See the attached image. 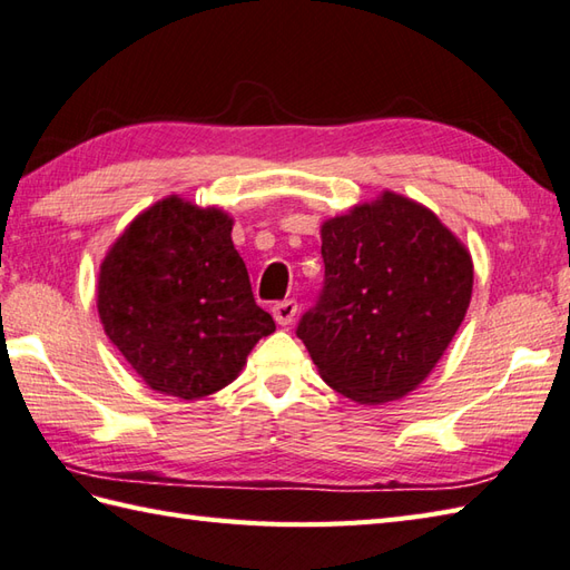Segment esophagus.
Wrapping results in <instances>:
<instances>
[{
    "label": "esophagus",
    "mask_w": 570,
    "mask_h": 570,
    "mask_svg": "<svg viewBox=\"0 0 570 570\" xmlns=\"http://www.w3.org/2000/svg\"><path fill=\"white\" fill-rule=\"evenodd\" d=\"M296 311H298V303L296 301H279V303H274L272 306V315H274V321L279 323L282 327H286V325H291L294 323V317H296Z\"/></svg>",
    "instance_id": "1"
}]
</instances>
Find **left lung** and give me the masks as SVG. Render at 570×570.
Masks as SVG:
<instances>
[{"instance_id": "1", "label": "left lung", "mask_w": 570, "mask_h": 570, "mask_svg": "<svg viewBox=\"0 0 570 570\" xmlns=\"http://www.w3.org/2000/svg\"><path fill=\"white\" fill-rule=\"evenodd\" d=\"M321 240L325 286L296 335L345 399H405L432 374L469 311V247L428 206L389 189L327 218Z\"/></svg>"}]
</instances>
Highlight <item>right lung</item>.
<instances>
[{
  "label": "right lung",
  "instance_id": "right-lung-1",
  "mask_svg": "<svg viewBox=\"0 0 570 570\" xmlns=\"http://www.w3.org/2000/svg\"><path fill=\"white\" fill-rule=\"evenodd\" d=\"M230 233L223 208L171 194L130 220L101 259L104 333L157 393L196 401L220 391L274 333Z\"/></svg>",
  "mask_w": 570,
  "mask_h": 570
}]
</instances>
